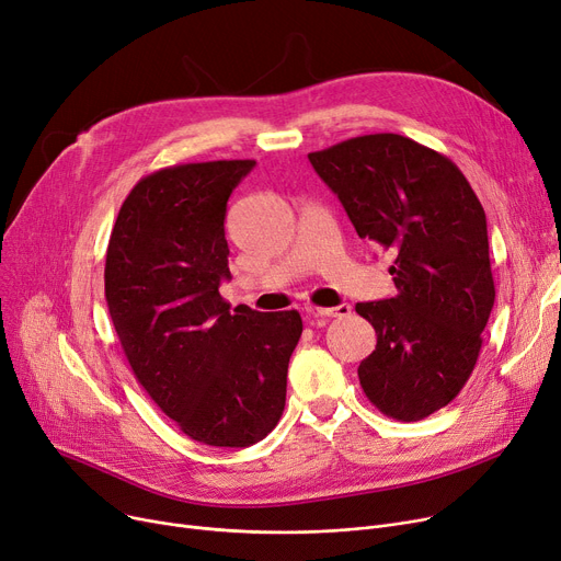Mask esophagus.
<instances>
[{"mask_svg": "<svg viewBox=\"0 0 561 561\" xmlns=\"http://www.w3.org/2000/svg\"><path fill=\"white\" fill-rule=\"evenodd\" d=\"M308 314L314 319H331V317H350L352 306L350 304H340L335 308H308Z\"/></svg>", "mask_w": 561, "mask_h": 561, "instance_id": "1", "label": "esophagus"}]
</instances>
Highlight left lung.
I'll list each match as a JSON object with an SVG mask.
<instances>
[{
	"label": "left lung",
	"mask_w": 561,
	"mask_h": 561,
	"mask_svg": "<svg viewBox=\"0 0 561 561\" xmlns=\"http://www.w3.org/2000/svg\"><path fill=\"white\" fill-rule=\"evenodd\" d=\"M360 239L394 253L397 295L356 304L377 331L358 367L383 415L415 422L470 379L495 301L484 207L445 154L402 135H365L308 154Z\"/></svg>",
	"instance_id": "left-lung-1"
}]
</instances>
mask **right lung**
<instances>
[{
  "instance_id": "right-lung-1",
  "label": "right lung",
  "mask_w": 561,
  "mask_h": 561,
  "mask_svg": "<svg viewBox=\"0 0 561 561\" xmlns=\"http://www.w3.org/2000/svg\"><path fill=\"white\" fill-rule=\"evenodd\" d=\"M253 159L178 164L141 178L114 224L104 297L137 381L192 440L249 447L278 424L297 310L219 295L230 278L226 205Z\"/></svg>"
}]
</instances>
